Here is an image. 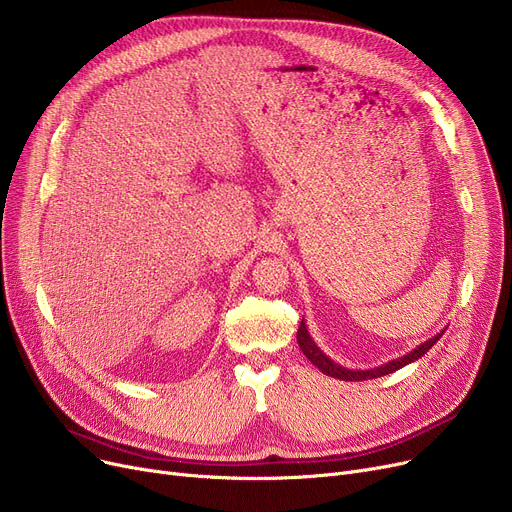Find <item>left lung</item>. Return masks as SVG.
Returning a JSON list of instances; mask_svg holds the SVG:
<instances>
[{
  "mask_svg": "<svg viewBox=\"0 0 512 512\" xmlns=\"http://www.w3.org/2000/svg\"><path fill=\"white\" fill-rule=\"evenodd\" d=\"M442 334H444V330L438 332L436 336H432L429 340H425V342L419 344L417 348H413L411 353L402 355V357H398V359H392V361H388V363H384V365H380V367H373V369H348V367H342L340 363L332 361V359L315 344V340L311 338V334H309V330H307V324H305V317H303L301 326H299V332H297V342H299V346H301L303 355H305L321 373L330 375V378L344 380V382H363V380L382 378V375H388V373H392V371H398L400 367H405V365H409V363L421 359V357L429 351V348H432V346L442 338Z\"/></svg>",
  "mask_w": 512,
  "mask_h": 512,
  "instance_id": "obj_1",
  "label": "left lung"
}]
</instances>
